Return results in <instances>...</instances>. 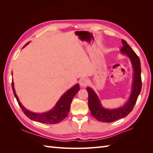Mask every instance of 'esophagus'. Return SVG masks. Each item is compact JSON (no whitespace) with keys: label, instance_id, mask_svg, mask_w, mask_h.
Segmentation results:
<instances>
[{"label":"esophagus","instance_id":"34e87169","mask_svg":"<svg viewBox=\"0 0 153 153\" xmlns=\"http://www.w3.org/2000/svg\"><path fill=\"white\" fill-rule=\"evenodd\" d=\"M88 84H89V80L87 78H82L80 81V86L84 87H86Z\"/></svg>","mask_w":153,"mask_h":153}]
</instances>
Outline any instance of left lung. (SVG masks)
<instances>
[{"label": "left lung", "instance_id": "obj_1", "mask_svg": "<svg viewBox=\"0 0 153 153\" xmlns=\"http://www.w3.org/2000/svg\"><path fill=\"white\" fill-rule=\"evenodd\" d=\"M121 41L123 47L120 50V52L129 58L133 70L131 91L124 105L119 108H106L101 105V100L94 91L91 87H87L89 108L92 116L101 122L111 123L127 116L133 110L141 91V66L139 57L126 41L122 39Z\"/></svg>", "mask_w": 153, "mask_h": 153}]
</instances>
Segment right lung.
<instances>
[{"mask_svg":"<svg viewBox=\"0 0 153 153\" xmlns=\"http://www.w3.org/2000/svg\"><path fill=\"white\" fill-rule=\"evenodd\" d=\"M29 42L26 43L23 47L24 48L27 45H28ZM13 75V71L11 73ZM12 89L13 94L18 101V105L22 108V111L25 114L26 116L28 117L32 121L39 122L44 124H57L62 121L64 119H65L68 115V113L70 110V105L74 97L77 94L80 90V85L78 84H75L68 90L66 92L61 96V98L57 101L56 104L53 107L47 111L46 112L37 113L33 112L27 109L25 106L22 104L20 101L19 98L16 94L15 87H14L13 80H12Z\"/></svg>","mask_w":153,"mask_h":153,"instance_id":"obj_1","label":"right lung"}]
</instances>
